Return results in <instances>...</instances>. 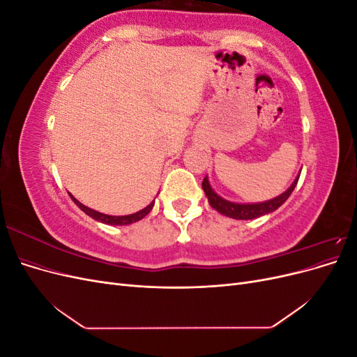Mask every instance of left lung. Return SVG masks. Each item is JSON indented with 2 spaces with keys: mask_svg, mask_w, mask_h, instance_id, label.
Returning <instances> with one entry per match:
<instances>
[{
  "mask_svg": "<svg viewBox=\"0 0 357 357\" xmlns=\"http://www.w3.org/2000/svg\"><path fill=\"white\" fill-rule=\"evenodd\" d=\"M298 180H299V174L294 180V183L289 186V189L283 192L282 195H278L273 199H268L264 202H255V204H238V202H232L222 198L213 190L207 176H205L202 181V189L205 192V197L208 199V204L218 213L226 215V218L236 219V220H250V219L261 218V215H265L268 213H273L278 207H282V205L286 202V199L290 197V193L296 188Z\"/></svg>",
  "mask_w": 357,
  "mask_h": 357,
  "instance_id": "left-lung-1",
  "label": "left lung"
}]
</instances>
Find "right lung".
<instances>
[{
    "label": "right lung",
    "mask_w": 357,
    "mask_h": 357,
    "mask_svg": "<svg viewBox=\"0 0 357 357\" xmlns=\"http://www.w3.org/2000/svg\"><path fill=\"white\" fill-rule=\"evenodd\" d=\"M71 197V199L74 201V204L77 205V207L82 210V211H84L86 214L89 215V218H92V219H95V220H98V222H101V223H105V225H113V226H121V225H131V223H134V222H138V220H142L143 218H146V215L152 211V208H153V205H155V199L150 202L146 208H143V210H139V211H137V213H134V214H128V215H110V214H104V213H100V211H95V210H92V208H89V207H86V205H83L80 201H77L75 199L73 195H70Z\"/></svg>",
    "instance_id": "1"
}]
</instances>
